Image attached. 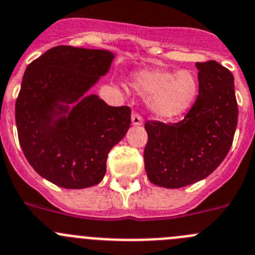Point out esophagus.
<instances>
[{
	"mask_svg": "<svg viewBox=\"0 0 255 255\" xmlns=\"http://www.w3.org/2000/svg\"><path fill=\"white\" fill-rule=\"evenodd\" d=\"M142 123H143V120H142V117L139 116L138 113H135V112H133V113H132V125L133 126H142Z\"/></svg>",
	"mask_w": 255,
	"mask_h": 255,
	"instance_id": "obj_1",
	"label": "esophagus"
}]
</instances>
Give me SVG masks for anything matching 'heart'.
<instances>
[{
	"label": "heart",
	"mask_w": 255,
	"mask_h": 255,
	"mask_svg": "<svg viewBox=\"0 0 255 255\" xmlns=\"http://www.w3.org/2000/svg\"><path fill=\"white\" fill-rule=\"evenodd\" d=\"M130 87L143 97H148L152 113L161 120H173L182 116L196 99L199 84L189 70L149 69L132 75Z\"/></svg>",
	"instance_id": "obj_1"
}]
</instances>
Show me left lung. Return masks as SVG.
<instances>
[{
  "label": "left lung",
  "mask_w": 255,
  "mask_h": 255,
  "mask_svg": "<svg viewBox=\"0 0 255 255\" xmlns=\"http://www.w3.org/2000/svg\"><path fill=\"white\" fill-rule=\"evenodd\" d=\"M199 94L178 123L147 121L144 168L152 184L178 189L208 177L227 157L238 123L233 74L215 60L196 63Z\"/></svg>",
  "instance_id": "obj_1"
}]
</instances>
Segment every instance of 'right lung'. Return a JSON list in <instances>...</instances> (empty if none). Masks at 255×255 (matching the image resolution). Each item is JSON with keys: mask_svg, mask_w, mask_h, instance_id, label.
<instances>
[{"mask_svg": "<svg viewBox=\"0 0 255 255\" xmlns=\"http://www.w3.org/2000/svg\"><path fill=\"white\" fill-rule=\"evenodd\" d=\"M113 59L108 50L61 45L26 68L15 108L18 141L47 181L85 189L103 180L109 151L130 125L129 107H111L88 95Z\"/></svg>", "mask_w": 255, "mask_h": 255, "instance_id": "right-lung-1", "label": "right lung"}]
</instances>
